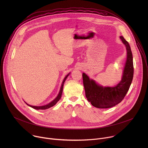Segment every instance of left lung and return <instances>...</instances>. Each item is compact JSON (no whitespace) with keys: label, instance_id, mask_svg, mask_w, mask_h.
I'll return each instance as SVG.
<instances>
[{"label":"left lung","instance_id":"left-lung-1","mask_svg":"<svg viewBox=\"0 0 148 148\" xmlns=\"http://www.w3.org/2000/svg\"><path fill=\"white\" fill-rule=\"evenodd\" d=\"M126 47V60L122 79L114 87H103L94 79L82 73V79L86 96L94 107L98 108H110L120 103L128 91L134 77L133 57L130 46L127 41L120 36Z\"/></svg>","mask_w":148,"mask_h":148}]
</instances>
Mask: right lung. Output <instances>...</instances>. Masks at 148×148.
I'll use <instances>...</instances> for the list:
<instances>
[{
    "label": "right lung",
    "mask_w": 148,
    "mask_h": 148,
    "mask_svg": "<svg viewBox=\"0 0 148 148\" xmlns=\"http://www.w3.org/2000/svg\"><path fill=\"white\" fill-rule=\"evenodd\" d=\"M70 73L68 74L65 77V78H64V79H63L62 82V84H61V88H60V91H59V93H58V95H57V97H56L54 100H53L51 102H50V103H49L47 104V105H43V106H33V105H30L27 103L26 102V103L27 105H29V107H32V108H34V109H35V110H46V109H48V108H50V107H53L54 105H55L57 103V102L60 99V98H61V95H62V90H63V86H64V82H65V81L66 80V79H67V78L68 77V76L70 75Z\"/></svg>",
    "instance_id": "1"
}]
</instances>
